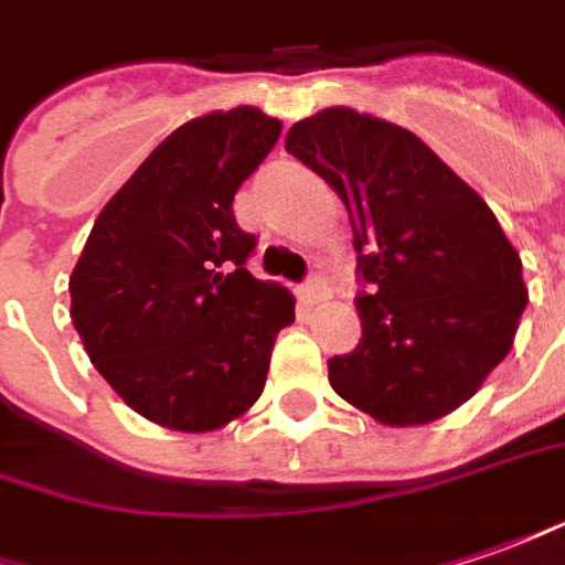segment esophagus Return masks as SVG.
Returning <instances> with one entry per match:
<instances>
[{"instance_id":"obj_1","label":"esophagus","mask_w":565,"mask_h":565,"mask_svg":"<svg viewBox=\"0 0 565 565\" xmlns=\"http://www.w3.org/2000/svg\"><path fill=\"white\" fill-rule=\"evenodd\" d=\"M328 297H331V290H328V281H324V275H321V271L309 275V281L302 284V302H309V306H318V302H324Z\"/></svg>"}]
</instances>
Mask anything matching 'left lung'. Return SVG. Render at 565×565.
Instances as JSON below:
<instances>
[{"instance_id": "1", "label": "left lung", "mask_w": 565, "mask_h": 565, "mask_svg": "<svg viewBox=\"0 0 565 565\" xmlns=\"http://www.w3.org/2000/svg\"><path fill=\"white\" fill-rule=\"evenodd\" d=\"M284 148L347 203L367 287L359 347L328 362L337 395L390 427L460 408L504 362L529 302L489 203L414 132L352 107L294 122Z\"/></svg>"}]
</instances>
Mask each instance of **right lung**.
I'll return each instance as SVG.
<instances>
[{"label":"right lung","instance_id":"1","mask_svg":"<svg viewBox=\"0 0 565 565\" xmlns=\"http://www.w3.org/2000/svg\"><path fill=\"white\" fill-rule=\"evenodd\" d=\"M281 136L259 107L163 138L107 201L71 275V318L98 374L153 424L210 433L263 395L294 294L247 271L234 194Z\"/></svg>","mask_w":565,"mask_h":565}]
</instances>
